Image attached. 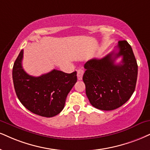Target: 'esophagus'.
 I'll return each instance as SVG.
<instances>
[{
    "label": "esophagus",
    "mask_w": 150,
    "mask_h": 150,
    "mask_svg": "<svg viewBox=\"0 0 150 150\" xmlns=\"http://www.w3.org/2000/svg\"><path fill=\"white\" fill-rule=\"evenodd\" d=\"M83 70L82 69H79L77 71V79H78L79 81L82 80L83 75Z\"/></svg>",
    "instance_id": "1"
}]
</instances>
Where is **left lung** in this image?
I'll return each instance as SVG.
<instances>
[{
    "label": "left lung",
    "mask_w": 150,
    "mask_h": 150,
    "mask_svg": "<svg viewBox=\"0 0 150 150\" xmlns=\"http://www.w3.org/2000/svg\"><path fill=\"white\" fill-rule=\"evenodd\" d=\"M113 51L101 59L93 58L85 64L83 80L86 95L95 108L112 110L130 99L136 88L138 64L132 47L126 40L118 42ZM116 51V50H115ZM122 56L119 64L114 61Z\"/></svg>",
    "instance_id": "8db88e82"
}]
</instances>
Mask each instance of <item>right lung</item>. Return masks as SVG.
<instances>
[{"mask_svg":"<svg viewBox=\"0 0 150 150\" xmlns=\"http://www.w3.org/2000/svg\"><path fill=\"white\" fill-rule=\"evenodd\" d=\"M23 56L21 50L12 69L13 83L18 100L28 110L38 115H57L64 108L68 93L76 83V71L67 74L53 69L40 76H33L23 69Z\"/></svg>","mask_w":150,"mask_h":150,"instance_id":"1","label":"right lung"}]
</instances>
